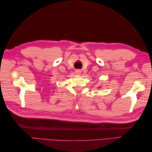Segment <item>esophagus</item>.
<instances>
[{
    "instance_id": "1",
    "label": "esophagus",
    "mask_w": 152,
    "mask_h": 152,
    "mask_svg": "<svg viewBox=\"0 0 152 152\" xmlns=\"http://www.w3.org/2000/svg\"><path fill=\"white\" fill-rule=\"evenodd\" d=\"M75 73L76 74H78V75H80V73H81V71L80 70H77L76 71H75Z\"/></svg>"
}]
</instances>
